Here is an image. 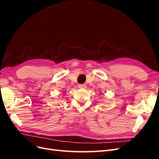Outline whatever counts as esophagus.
Listing matches in <instances>:
<instances>
[{
  "label": "esophagus",
  "mask_w": 159,
  "mask_h": 159,
  "mask_svg": "<svg viewBox=\"0 0 159 159\" xmlns=\"http://www.w3.org/2000/svg\"><path fill=\"white\" fill-rule=\"evenodd\" d=\"M78 87L80 89H85L86 88H87V85H86L85 84H80Z\"/></svg>",
  "instance_id": "obj_1"
}]
</instances>
